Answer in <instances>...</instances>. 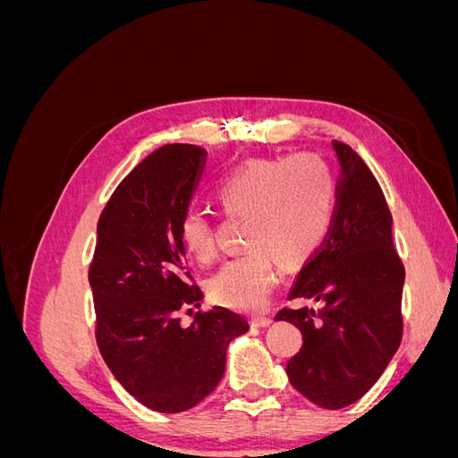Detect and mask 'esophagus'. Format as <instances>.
<instances>
[{"label":"esophagus","instance_id":"34e87169","mask_svg":"<svg viewBox=\"0 0 458 458\" xmlns=\"http://www.w3.org/2000/svg\"><path fill=\"white\" fill-rule=\"evenodd\" d=\"M271 323H273V318H271L269 315H254V317H252V325H254V327L263 328V327H269Z\"/></svg>","mask_w":458,"mask_h":458}]
</instances>
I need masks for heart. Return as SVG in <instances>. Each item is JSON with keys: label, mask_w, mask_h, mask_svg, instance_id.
<instances>
[{"label": "heart", "mask_w": 458, "mask_h": 458, "mask_svg": "<svg viewBox=\"0 0 458 458\" xmlns=\"http://www.w3.org/2000/svg\"><path fill=\"white\" fill-rule=\"evenodd\" d=\"M216 197L231 216H244L246 252L221 263L208 279L212 300L241 311H256L275 284V259L283 267L311 258L335 219V182L323 160L310 155L248 160L221 179ZM182 242L191 256L210 259L212 225L200 210H189Z\"/></svg>", "instance_id": "1"}]
</instances>
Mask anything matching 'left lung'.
<instances>
[{"label":"left lung","instance_id":"obj_1","mask_svg":"<svg viewBox=\"0 0 458 458\" xmlns=\"http://www.w3.org/2000/svg\"><path fill=\"white\" fill-rule=\"evenodd\" d=\"M342 175L328 237L296 275L288 300L321 308L283 310L303 335L286 365L296 390L323 409H342L374 386L401 344L405 269L392 239V214L363 158L332 141Z\"/></svg>","mask_w":458,"mask_h":458}]
</instances>
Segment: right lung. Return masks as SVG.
Here are the masks:
<instances>
[{
    "label": "right lung",
    "mask_w": 458,
    "mask_h": 458,
    "mask_svg": "<svg viewBox=\"0 0 458 458\" xmlns=\"http://www.w3.org/2000/svg\"><path fill=\"white\" fill-rule=\"evenodd\" d=\"M204 155L183 143L150 152L116 187L97 224L89 267L97 344L126 392L158 412L187 411L212 394L231 340L250 328L221 306L197 313L189 327L179 318L202 300L179 227Z\"/></svg>",
    "instance_id": "1"
}]
</instances>
